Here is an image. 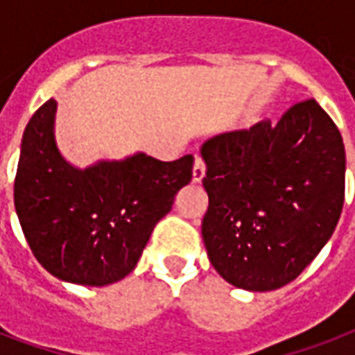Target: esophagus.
Segmentation results:
<instances>
[{"mask_svg": "<svg viewBox=\"0 0 355 355\" xmlns=\"http://www.w3.org/2000/svg\"><path fill=\"white\" fill-rule=\"evenodd\" d=\"M206 175V167H205V162L200 160L199 156L195 158V166H193V182L199 184Z\"/></svg>", "mask_w": 355, "mask_h": 355, "instance_id": "1", "label": "esophagus"}]
</instances>
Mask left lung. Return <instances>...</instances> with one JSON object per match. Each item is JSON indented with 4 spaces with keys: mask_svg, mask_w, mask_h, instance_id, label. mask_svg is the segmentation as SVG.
Segmentation results:
<instances>
[{
    "mask_svg": "<svg viewBox=\"0 0 355 355\" xmlns=\"http://www.w3.org/2000/svg\"><path fill=\"white\" fill-rule=\"evenodd\" d=\"M208 210L202 239L214 269L247 291L293 282L336 230L345 202L341 132L315 99L276 127L256 123L200 147Z\"/></svg>",
    "mask_w": 355,
    "mask_h": 355,
    "instance_id": "8db88e82",
    "label": "left lung"
}]
</instances>
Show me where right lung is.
<instances>
[{"mask_svg":"<svg viewBox=\"0 0 355 355\" xmlns=\"http://www.w3.org/2000/svg\"><path fill=\"white\" fill-rule=\"evenodd\" d=\"M57 101L25 127L14 208L38 263L58 280L103 287L132 272L150 232L191 180L193 156L160 162L145 153L77 167L55 138Z\"/></svg>","mask_w":355,"mask_h":355,"instance_id":"add662e5","label":"right lung"}]
</instances>
